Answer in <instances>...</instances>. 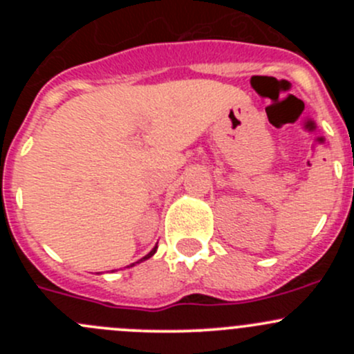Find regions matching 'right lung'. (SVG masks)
<instances>
[{"label": "right lung", "mask_w": 354, "mask_h": 354, "mask_svg": "<svg viewBox=\"0 0 354 354\" xmlns=\"http://www.w3.org/2000/svg\"><path fill=\"white\" fill-rule=\"evenodd\" d=\"M156 250H157V246H154V248H152V250H151V252H149V253H147V255H145V257H144V259H140V260H138V262H135V263H140V262H144V260L151 259V257H152V255H154V253H156ZM135 263H130V266H127V267H133V266H135Z\"/></svg>", "instance_id": "obj_1"}]
</instances>
